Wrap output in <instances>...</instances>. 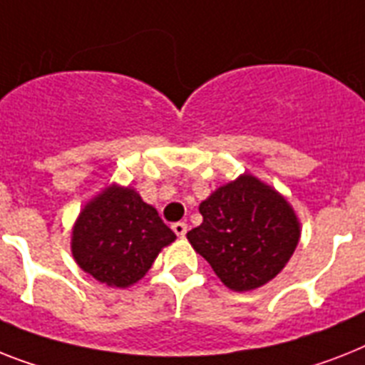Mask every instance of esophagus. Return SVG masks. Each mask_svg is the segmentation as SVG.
Here are the masks:
<instances>
[{"mask_svg": "<svg viewBox=\"0 0 365 365\" xmlns=\"http://www.w3.org/2000/svg\"><path fill=\"white\" fill-rule=\"evenodd\" d=\"M171 230L175 231L177 237H185L186 231H188V225H186L185 222H175V224L171 225Z\"/></svg>", "mask_w": 365, "mask_h": 365, "instance_id": "obj_1", "label": "esophagus"}]
</instances>
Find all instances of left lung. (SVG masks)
<instances>
[{"instance_id":"obj_1","label":"left lung","mask_w":365,"mask_h":365,"mask_svg":"<svg viewBox=\"0 0 365 365\" xmlns=\"http://www.w3.org/2000/svg\"><path fill=\"white\" fill-rule=\"evenodd\" d=\"M201 225L186 233L220 282L246 293L274 279L300 240L293 205L274 186L244 171L201 201Z\"/></svg>"}]
</instances>
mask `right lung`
<instances>
[{
    "instance_id": "1",
    "label": "right lung",
    "mask_w": 365,
    "mask_h": 365,
    "mask_svg": "<svg viewBox=\"0 0 365 365\" xmlns=\"http://www.w3.org/2000/svg\"><path fill=\"white\" fill-rule=\"evenodd\" d=\"M175 239L135 188L111 182L80 210L72 225L71 252L96 282L126 289L149 272L162 248Z\"/></svg>"
}]
</instances>
